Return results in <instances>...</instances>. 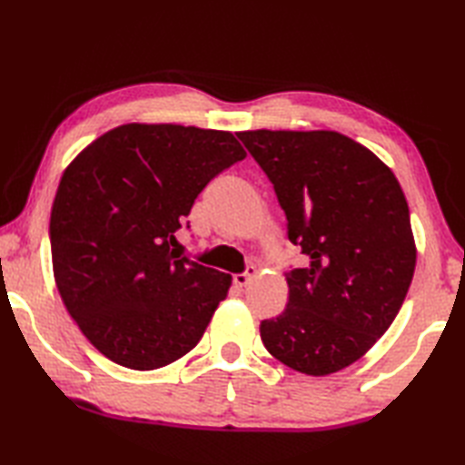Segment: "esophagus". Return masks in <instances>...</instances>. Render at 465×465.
Instances as JSON below:
<instances>
[{"label":"esophagus","mask_w":465,"mask_h":465,"mask_svg":"<svg viewBox=\"0 0 465 465\" xmlns=\"http://www.w3.org/2000/svg\"><path fill=\"white\" fill-rule=\"evenodd\" d=\"M255 273H258V270H255L253 265H250V268L245 270L243 273L233 275V285H235V288H245V285L252 282V278H255Z\"/></svg>","instance_id":"34e87169"}]
</instances>
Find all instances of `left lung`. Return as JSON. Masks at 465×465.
<instances>
[{
    "mask_svg": "<svg viewBox=\"0 0 465 465\" xmlns=\"http://www.w3.org/2000/svg\"><path fill=\"white\" fill-rule=\"evenodd\" d=\"M238 137L273 183L290 242L310 260L285 273V310L260 323L265 350L313 378L348 368L396 320L416 270L398 177L338 132L253 130Z\"/></svg>",
    "mask_w": 465,
    "mask_h": 465,
    "instance_id": "obj_1",
    "label": "left lung"
}]
</instances>
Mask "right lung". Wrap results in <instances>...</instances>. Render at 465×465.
I'll return each mask as SVG.
<instances>
[{
    "instance_id": "1",
    "label": "right lung",
    "mask_w": 465,
    "mask_h": 465,
    "mask_svg": "<svg viewBox=\"0 0 465 465\" xmlns=\"http://www.w3.org/2000/svg\"><path fill=\"white\" fill-rule=\"evenodd\" d=\"M243 157L230 132L124 124L65 167L49 217L54 280L107 360L150 371L202 340L232 275L183 258L173 233L207 182Z\"/></svg>"
}]
</instances>
